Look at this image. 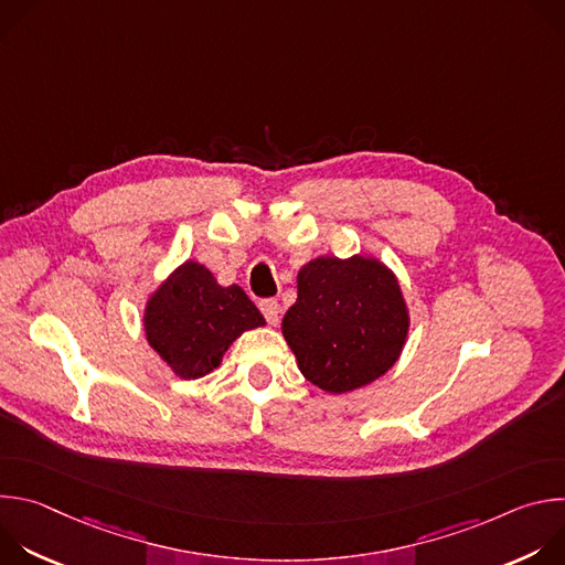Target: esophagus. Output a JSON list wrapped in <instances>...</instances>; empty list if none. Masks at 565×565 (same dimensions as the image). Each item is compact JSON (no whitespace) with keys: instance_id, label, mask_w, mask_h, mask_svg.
I'll return each instance as SVG.
<instances>
[{"instance_id":"obj_1","label":"esophagus","mask_w":565,"mask_h":565,"mask_svg":"<svg viewBox=\"0 0 565 565\" xmlns=\"http://www.w3.org/2000/svg\"><path fill=\"white\" fill-rule=\"evenodd\" d=\"M259 308H262L264 317L268 319L270 327H277V324H279V312H281V308H279V301H277V299H264V301L259 303Z\"/></svg>"}]
</instances>
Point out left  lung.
Listing matches in <instances>:
<instances>
[{
	"label": "left lung",
	"mask_w": 565,
	"mask_h": 565,
	"mask_svg": "<svg viewBox=\"0 0 565 565\" xmlns=\"http://www.w3.org/2000/svg\"><path fill=\"white\" fill-rule=\"evenodd\" d=\"M412 317L395 273L373 255L315 257L297 273L281 333L306 380L333 395L382 377L407 344Z\"/></svg>",
	"instance_id": "left-lung-1"
}]
</instances>
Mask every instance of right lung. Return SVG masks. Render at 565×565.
I'll return each instance as SVG.
<instances>
[{"label": "right lung", "mask_w": 565, "mask_h": 565, "mask_svg": "<svg viewBox=\"0 0 565 565\" xmlns=\"http://www.w3.org/2000/svg\"><path fill=\"white\" fill-rule=\"evenodd\" d=\"M259 327L266 319L244 288L221 286L194 259L160 281L142 310L147 344L181 380L212 373L241 335Z\"/></svg>", "instance_id": "add662e5"}]
</instances>
